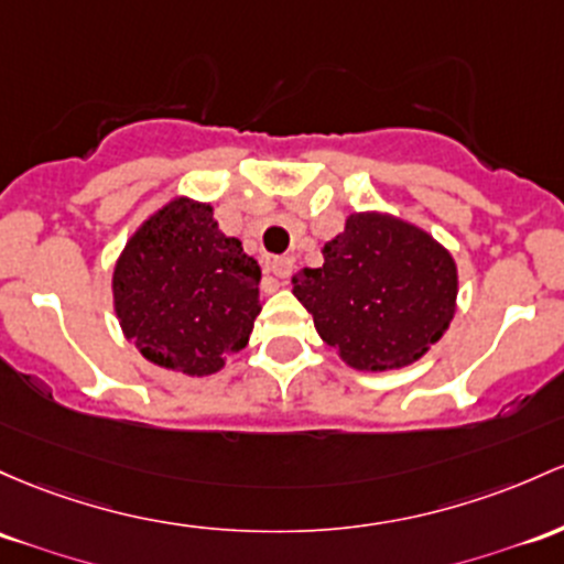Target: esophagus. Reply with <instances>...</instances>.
<instances>
[{
    "mask_svg": "<svg viewBox=\"0 0 564 564\" xmlns=\"http://www.w3.org/2000/svg\"><path fill=\"white\" fill-rule=\"evenodd\" d=\"M268 268L275 278H289L294 270V259L292 257H272L268 262Z\"/></svg>",
    "mask_w": 564,
    "mask_h": 564,
    "instance_id": "1",
    "label": "esophagus"
}]
</instances>
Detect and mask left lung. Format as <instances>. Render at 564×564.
Here are the masks:
<instances>
[{
    "mask_svg": "<svg viewBox=\"0 0 564 564\" xmlns=\"http://www.w3.org/2000/svg\"><path fill=\"white\" fill-rule=\"evenodd\" d=\"M324 264L294 275L318 337L358 372L412 367L453 324L457 264L423 227L356 212L324 243Z\"/></svg>",
    "mask_w": 564,
    "mask_h": 564,
    "instance_id": "obj_1",
    "label": "left lung"
}]
</instances>
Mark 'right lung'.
<instances>
[{
  "mask_svg": "<svg viewBox=\"0 0 564 564\" xmlns=\"http://www.w3.org/2000/svg\"><path fill=\"white\" fill-rule=\"evenodd\" d=\"M257 259L219 230L212 203L173 195L135 227L111 272L126 339L160 369L216 375L262 311Z\"/></svg>",
  "mask_w": 564,
  "mask_h": 564,
  "instance_id": "obj_1",
  "label": "right lung"
}]
</instances>
